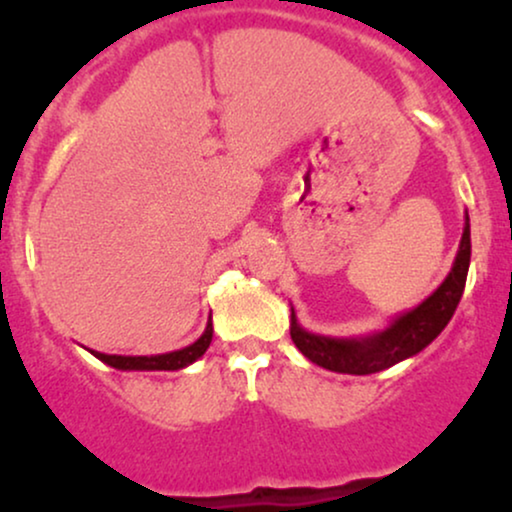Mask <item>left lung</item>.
<instances>
[{
	"label": "left lung",
	"instance_id": "obj_1",
	"mask_svg": "<svg viewBox=\"0 0 512 512\" xmlns=\"http://www.w3.org/2000/svg\"><path fill=\"white\" fill-rule=\"evenodd\" d=\"M471 263V226L464 214V233L448 277L418 307L402 311L383 330L362 337H328L309 332L291 307V339L314 365L337 374H376L420 353L446 328L462 300Z\"/></svg>",
	"mask_w": 512,
	"mask_h": 512
}]
</instances>
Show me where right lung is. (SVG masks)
<instances>
[{
  "label": "right lung",
  "instance_id": "1",
  "mask_svg": "<svg viewBox=\"0 0 512 512\" xmlns=\"http://www.w3.org/2000/svg\"><path fill=\"white\" fill-rule=\"evenodd\" d=\"M212 321H207L205 332L196 339L194 344L180 348V351L159 353V355H108L99 351H90L94 358H99L106 365L122 369V372H177L194 365L198 358H203V353L212 344Z\"/></svg>",
  "mask_w": 512,
  "mask_h": 512
}]
</instances>
